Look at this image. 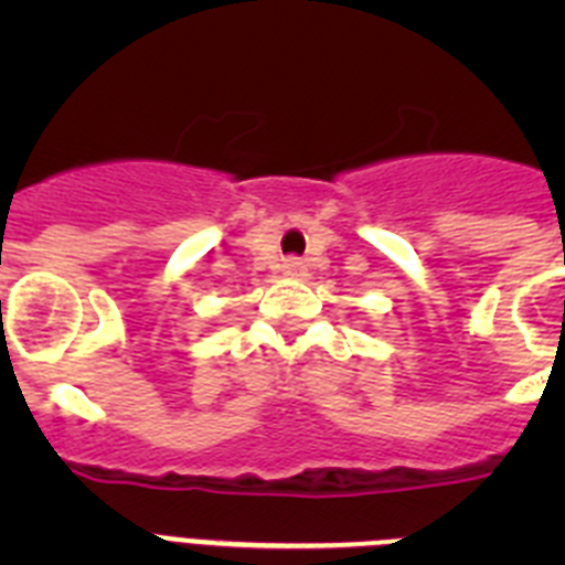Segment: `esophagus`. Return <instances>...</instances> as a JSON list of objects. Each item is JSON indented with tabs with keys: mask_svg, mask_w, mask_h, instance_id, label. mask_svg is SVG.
I'll list each match as a JSON object with an SVG mask.
<instances>
[{
	"mask_svg": "<svg viewBox=\"0 0 565 565\" xmlns=\"http://www.w3.org/2000/svg\"><path fill=\"white\" fill-rule=\"evenodd\" d=\"M282 268H286L288 277H302V274H306V266H302V263H299L297 257L286 259V266H282Z\"/></svg>",
	"mask_w": 565,
	"mask_h": 565,
	"instance_id": "1",
	"label": "esophagus"
}]
</instances>
